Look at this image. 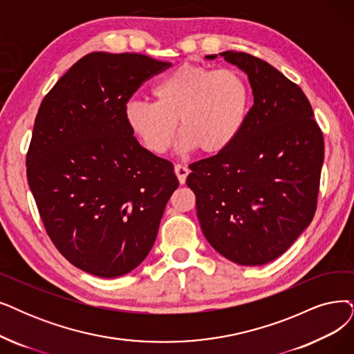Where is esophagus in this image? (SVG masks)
Segmentation results:
<instances>
[{
    "label": "esophagus",
    "mask_w": 354,
    "mask_h": 354,
    "mask_svg": "<svg viewBox=\"0 0 354 354\" xmlns=\"http://www.w3.org/2000/svg\"><path fill=\"white\" fill-rule=\"evenodd\" d=\"M174 173H176V176H177V178H178V181L181 183V185H185L186 178H187L189 173H190V169H189L186 165L177 164V165L174 167Z\"/></svg>",
    "instance_id": "1"
}]
</instances>
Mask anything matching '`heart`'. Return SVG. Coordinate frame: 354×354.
<instances>
[{
    "instance_id": "heart-1",
    "label": "heart",
    "mask_w": 354,
    "mask_h": 354,
    "mask_svg": "<svg viewBox=\"0 0 354 354\" xmlns=\"http://www.w3.org/2000/svg\"><path fill=\"white\" fill-rule=\"evenodd\" d=\"M155 103L131 100L124 122L152 153H164L173 144L177 119L181 132L176 149H202L215 157L228 151L243 133L251 106L245 77L234 68L181 65L152 88Z\"/></svg>"
}]
</instances>
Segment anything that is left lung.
Listing matches in <instances>:
<instances>
[{
    "label": "left lung",
    "mask_w": 354,
    "mask_h": 354,
    "mask_svg": "<svg viewBox=\"0 0 354 354\" xmlns=\"http://www.w3.org/2000/svg\"><path fill=\"white\" fill-rule=\"evenodd\" d=\"M218 56L247 74L254 104L243 133L221 155L190 164L187 186L209 244L241 266L281 256L317 209L324 138L304 91L244 52Z\"/></svg>",
    "instance_id": "obj_1"
}]
</instances>
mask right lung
<instances>
[{"label":"right lung","mask_w":354,"mask_h":354,"mask_svg":"<svg viewBox=\"0 0 354 354\" xmlns=\"http://www.w3.org/2000/svg\"><path fill=\"white\" fill-rule=\"evenodd\" d=\"M171 62L93 52L41 102L27 152V180L55 247L98 277L132 272L149 254L178 187L173 164L140 147L124 106Z\"/></svg>","instance_id":"1"}]
</instances>
